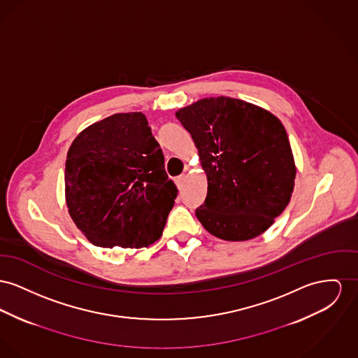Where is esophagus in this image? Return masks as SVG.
Here are the masks:
<instances>
[{
  "instance_id": "obj_1",
  "label": "esophagus",
  "mask_w": 358,
  "mask_h": 358,
  "mask_svg": "<svg viewBox=\"0 0 358 358\" xmlns=\"http://www.w3.org/2000/svg\"><path fill=\"white\" fill-rule=\"evenodd\" d=\"M185 179H186V176H185V175H179V176L175 179V182H176V185H178V187H179V189L182 187V185H183Z\"/></svg>"
}]
</instances>
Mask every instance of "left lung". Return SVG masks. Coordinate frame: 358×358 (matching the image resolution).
Returning a JSON list of instances; mask_svg holds the SVG:
<instances>
[{"instance_id":"8db88e82","label":"left lung","mask_w":358,"mask_h":358,"mask_svg":"<svg viewBox=\"0 0 358 358\" xmlns=\"http://www.w3.org/2000/svg\"><path fill=\"white\" fill-rule=\"evenodd\" d=\"M198 149L208 195L195 215L213 236L245 241L285 210L296 166L285 127L240 99L205 97L176 111Z\"/></svg>"}]
</instances>
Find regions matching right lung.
Wrapping results in <instances>:
<instances>
[{
	"label": "right lung",
	"instance_id": "right-lung-1",
	"mask_svg": "<svg viewBox=\"0 0 358 358\" xmlns=\"http://www.w3.org/2000/svg\"><path fill=\"white\" fill-rule=\"evenodd\" d=\"M178 189L143 113L114 114L84 129L65 167L77 228L99 247L141 248L159 240Z\"/></svg>",
	"mask_w": 358,
	"mask_h": 358
}]
</instances>
